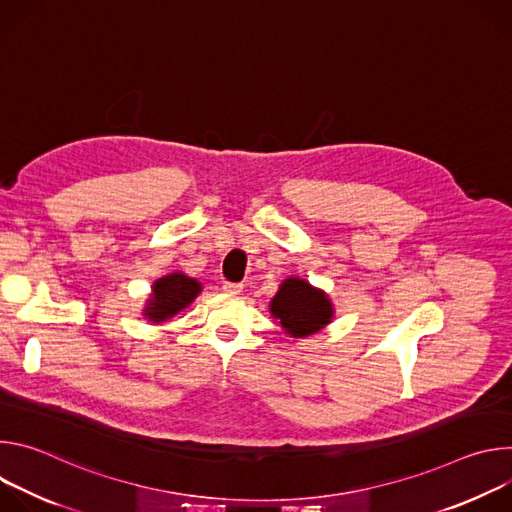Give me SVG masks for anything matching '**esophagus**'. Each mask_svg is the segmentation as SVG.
I'll return each instance as SVG.
<instances>
[{
	"label": "esophagus",
	"instance_id": "34e87169",
	"mask_svg": "<svg viewBox=\"0 0 512 512\" xmlns=\"http://www.w3.org/2000/svg\"><path fill=\"white\" fill-rule=\"evenodd\" d=\"M223 289L227 291V294H241L243 285H241V283H233V281H225V283H223Z\"/></svg>",
	"mask_w": 512,
	"mask_h": 512
}]
</instances>
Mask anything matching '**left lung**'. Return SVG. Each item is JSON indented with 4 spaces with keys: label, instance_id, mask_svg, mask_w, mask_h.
Instances as JSON below:
<instances>
[{
    "label": "left lung",
    "instance_id": "left-lung-1",
    "mask_svg": "<svg viewBox=\"0 0 512 512\" xmlns=\"http://www.w3.org/2000/svg\"><path fill=\"white\" fill-rule=\"evenodd\" d=\"M269 310L281 328L294 338L320 332L334 316L332 302L324 291L300 277H287L279 285Z\"/></svg>",
    "mask_w": 512,
    "mask_h": 512
}]
</instances>
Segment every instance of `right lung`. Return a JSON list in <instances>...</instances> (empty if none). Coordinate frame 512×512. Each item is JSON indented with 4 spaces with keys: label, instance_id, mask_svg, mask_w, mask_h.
Returning <instances> with one entry per match:
<instances>
[{
    "label": "right lung",
    "instance_id": "add662e5",
    "mask_svg": "<svg viewBox=\"0 0 512 512\" xmlns=\"http://www.w3.org/2000/svg\"><path fill=\"white\" fill-rule=\"evenodd\" d=\"M200 291V281L188 277L186 273L174 271L170 275H164L158 281H154L152 296L148 304H145L143 316L154 324H162L168 318L182 312L184 308H188Z\"/></svg>",
    "mask_w": 512,
    "mask_h": 512
}]
</instances>
